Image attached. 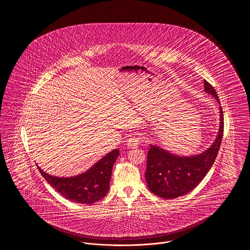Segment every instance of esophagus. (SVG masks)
I'll use <instances>...</instances> for the list:
<instances>
[{
    "label": "esophagus",
    "instance_id": "34e87169",
    "mask_svg": "<svg viewBox=\"0 0 250 250\" xmlns=\"http://www.w3.org/2000/svg\"><path fill=\"white\" fill-rule=\"evenodd\" d=\"M140 137L139 136H137V135H134V136H132V137H130V138H128V140H127V146L128 147H137L138 146H139V144H140Z\"/></svg>",
    "mask_w": 250,
    "mask_h": 250
}]
</instances>
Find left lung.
<instances>
[{
	"label": "left lung",
	"mask_w": 250,
	"mask_h": 250,
	"mask_svg": "<svg viewBox=\"0 0 250 250\" xmlns=\"http://www.w3.org/2000/svg\"><path fill=\"white\" fill-rule=\"evenodd\" d=\"M204 84L205 91L212 95L220 103L213 87L206 80H204ZM223 134L224 114L221 106L219 134L212 146L205 152L191 157H181L150 146L146 171V179L149 190L154 195L164 199H175L191 192L204 179L215 162L221 147Z\"/></svg>",
	"instance_id": "8db88e82"
}]
</instances>
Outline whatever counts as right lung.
Here are the masks:
<instances>
[{"label":"right lung","instance_id":"add662e5","mask_svg":"<svg viewBox=\"0 0 250 250\" xmlns=\"http://www.w3.org/2000/svg\"><path fill=\"white\" fill-rule=\"evenodd\" d=\"M115 149L104 156L87 172L70 178H59L48 175L39 166L44 179L64 198L71 202L92 205L102 200L109 191L113 166L119 156Z\"/></svg>","mask_w":250,"mask_h":250}]
</instances>
